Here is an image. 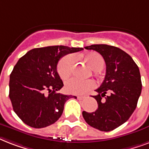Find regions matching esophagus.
<instances>
[{
  "instance_id": "obj_1",
  "label": "esophagus",
  "mask_w": 149,
  "mask_h": 149,
  "mask_svg": "<svg viewBox=\"0 0 149 149\" xmlns=\"http://www.w3.org/2000/svg\"><path fill=\"white\" fill-rule=\"evenodd\" d=\"M86 98V97L85 96H77V99L79 100H84Z\"/></svg>"
}]
</instances>
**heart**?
I'll use <instances>...</instances> for the list:
<instances>
[{
	"instance_id": "1",
	"label": "heart",
	"mask_w": 149,
	"mask_h": 149,
	"mask_svg": "<svg viewBox=\"0 0 149 149\" xmlns=\"http://www.w3.org/2000/svg\"><path fill=\"white\" fill-rule=\"evenodd\" d=\"M84 59L88 63L90 67L95 71H100L104 66V59L100 54L91 52L84 56ZM75 58L72 55H67L61 58L57 65V71L61 79H65L72 74L74 67ZM95 84L93 80H79L77 79H70L65 82V90L72 94H84L94 87Z\"/></svg>"
}]
</instances>
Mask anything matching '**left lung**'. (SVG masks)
<instances>
[{
	"instance_id": "obj_1",
	"label": "left lung",
	"mask_w": 149,
	"mask_h": 149,
	"mask_svg": "<svg viewBox=\"0 0 149 149\" xmlns=\"http://www.w3.org/2000/svg\"><path fill=\"white\" fill-rule=\"evenodd\" d=\"M84 48L103 56L106 76L96 90L98 94L93 96L98 108L92 113L83 111V117L91 127L110 132L126 122L136 108L142 87L140 71L132 57L119 48L104 44Z\"/></svg>"
}]
</instances>
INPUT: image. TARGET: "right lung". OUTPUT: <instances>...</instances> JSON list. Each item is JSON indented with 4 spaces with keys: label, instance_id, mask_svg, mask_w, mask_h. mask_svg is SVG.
Listing matches in <instances>:
<instances>
[{
    "label": "right lung",
    "instance_id": "1",
    "mask_svg": "<svg viewBox=\"0 0 149 149\" xmlns=\"http://www.w3.org/2000/svg\"><path fill=\"white\" fill-rule=\"evenodd\" d=\"M83 48L55 45L33 49L19 58L10 75L9 97L13 110L27 125L42 128L58 120L72 95L58 91L63 83L57 72L58 60Z\"/></svg>",
    "mask_w": 149,
    "mask_h": 149
}]
</instances>
